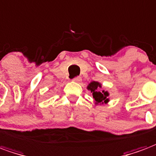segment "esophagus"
Returning <instances> with one entry per match:
<instances>
[{
  "label": "esophagus",
  "instance_id": "obj_1",
  "mask_svg": "<svg viewBox=\"0 0 156 156\" xmlns=\"http://www.w3.org/2000/svg\"><path fill=\"white\" fill-rule=\"evenodd\" d=\"M73 81L76 82V83H80V82L82 81V78L81 77H79V76H78V77H76V78H73Z\"/></svg>",
  "mask_w": 156,
  "mask_h": 156
}]
</instances>
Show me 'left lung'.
Returning <instances> with one entry per match:
<instances>
[{
	"instance_id": "obj_1",
	"label": "left lung",
	"mask_w": 156,
	"mask_h": 156,
	"mask_svg": "<svg viewBox=\"0 0 156 156\" xmlns=\"http://www.w3.org/2000/svg\"><path fill=\"white\" fill-rule=\"evenodd\" d=\"M87 90L91 91L93 93L95 105H101L103 103H107L109 101V93L105 90H101V84L99 82L93 81L88 83L87 87Z\"/></svg>"
}]
</instances>
